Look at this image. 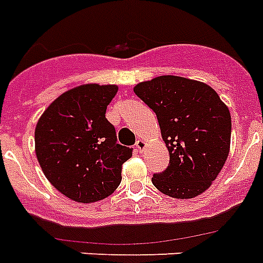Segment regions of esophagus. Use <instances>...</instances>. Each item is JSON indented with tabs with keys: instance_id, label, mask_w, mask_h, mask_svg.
Listing matches in <instances>:
<instances>
[{
	"instance_id": "obj_1",
	"label": "esophagus",
	"mask_w": 263,
	"mask_h": 263,
	"mask_svg": "<svg viewBox=\"0 0 263 263\" xmlns=\"http://www.w3.org/2000/svg\"><path fill=\"white\" fill-rule=\"evenodd\" d=\"M145 146H146V142H145L144 140H137V142H136V145H134L136 151H137V152H140V153L144 151Z\"/></svg>"
}]
</instances>
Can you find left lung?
Listing matches in <instances>:
<instances>
[{
    "instance_id": "obj_1",
    "label": "left lung",
    "mask_w": 263,
    "mask_h": 263,
    "mask_svg": "<svg viewBox=\"0 0 263 263\" xmlns=\"http://www.w3.org/2000/svg\"><path fill=\"white\" fill-rule=\"evenodd\" d=\"M134 93L156 114L170 152V164L153 174V186L180 199L203 193L230 153L228 107L209 85L178 76L137 84Z\"/></svg>"
}]
</instances>
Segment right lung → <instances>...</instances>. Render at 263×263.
Here are the masks:
<instances>
[{"label":"right lung","instance_id":"right-lung-1","mask_svg":"<svg viewBox=\"0 0 263 263\" xmlns=\"http://www.w3.org/2000/svg\"><path fill=\"white\" fill-rule=\"evenodd\" d=\"M118 87L87 84L48 106L35 129V152L46 178L77 202H95L121 183L122 164L133 149L117 142L106 118Z\"/></svg>","mask_w":263,"mask_h":263}]
</instances>
